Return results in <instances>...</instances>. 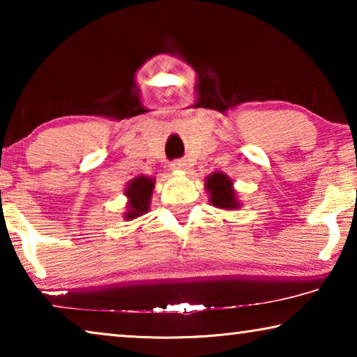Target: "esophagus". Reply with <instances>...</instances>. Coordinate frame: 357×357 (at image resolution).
<instances>
[{
  "label": "esophagus",
  "mask_w": 357,
  "mask_h": 357,
  "mask_svg": "<svg viewBox=\"0 0 357 357\" xmlns=\"http://www.w3.org/2000/svg\"><path fill=\"white\" fill-rule=\"evenodd\" d=\"M170 167H172V170H174V172H185L187 170V160H184V159L173 160Z\"/></svg>",
  "instance_id": "obj_1"
}]
</instances>
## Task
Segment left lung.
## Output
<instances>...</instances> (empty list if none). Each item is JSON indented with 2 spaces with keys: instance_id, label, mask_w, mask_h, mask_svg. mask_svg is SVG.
<instances>
[{
  "instance_id": "left-lung-1",
  "label": "left lung",
  "mask_w": 357,
  "mask_h": 357,
  "mask_svg": "<svg viewBox=\"0 0 357 357\" xmlns=\"http://www.w3.org/2000/svg\"><path fill=\"white\" fill-rule=\"evenodd\" d=\"M206 190L209 193V202L213 206L220 209H236L241 206L236 192L233 189V181L225 173H213L206 178Z\"/></svg>"
}]
</instances>
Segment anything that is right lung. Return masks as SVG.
I'll return each instance as SVG.
<instances>
[{"instance_id": "right-lung-1", "label": "right lung", "mask_w": 357, "mask_h": 357, "mask_svg": "<svg viewBox=\"0 0 357 357\" xmlns=\"http://www.w3.org/2000/svg\"><path fill=\"white\" fill-rule=\"evenodd\" d=\"M154 189V179L148 176H137L126 187V197L129 198L128 213L124 214L126 220L137 219L146 214L151 206V195Z\"/></svg>"}]
</instances>
